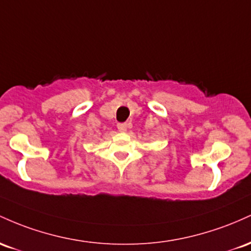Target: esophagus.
<instances>
[{"instance_id": "obj_1", "label": "esophagus", "mask_w": 251, "mask_h": 251, "mask_svg": "<svg viewBox=\"0 0 251 251\" xmlns=\"http://www.w3.org/2000/svg\"><path fill=\"white\" fill-rule=\"evenodd\" d=\"M117 128L120 131H126V123H118Z\"/></svg>"}]
</instances>
